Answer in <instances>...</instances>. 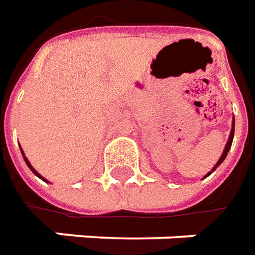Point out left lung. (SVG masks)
I'll use <instances>...</instances> for the list:
<instances>
[{"instance_id":"8db88e82","label":"left lung","mask_w":255,"mask_h":255,"mask_svg":"<svg viewBox=\"0 0 255 255\" xmlns=\"http://www.w3.org/2000/svg\"><path fill=\"white\" fill-rule=\"evenodd\" d=\"M234 134H235V118H234V121H232V128H231V133H229L228 141H227V144H225V148H224L223 155H221V156H220V159H218V162H217V163H216V166H214V167H213V169H211V170L209 171V173H207V174H206L205 177H203V178H206V177H209V176H210V174H211V171H214V170H216V169H217L218 166H220V165H221V163H223L224 159H225V158H227V155H228L229 149H231V145H232V141H234Z\"/></svg>"}]
</instances>
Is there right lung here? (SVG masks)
Wrapping results in <instances>:
<instances>
[{"label": "right lung", "mask_w": 255, "mask_h": 255, "mask_svg": "<svg viewBox=\"0 0 255 255\" xmlns=\"http://www.w3.org/2000/svg\"><path fill=\"white\" fill-rule=\"evenodd\" d=\"M20 151H21V155H23V158H24V162H26V165L28 166V167H30V170H31L32 173H34V174H35V176L38 177V178H41V180H42V181H45V182H49V181H48V180H46V178H45V177L41 176V174H39V173H38V171L35 170V169H34V167H32L31 163H30V162H28V159H27V158H26V155H24V152H23V149H21V147H20Z\"/></svg>", "instance_id": "add662e5"}]
</instances>
